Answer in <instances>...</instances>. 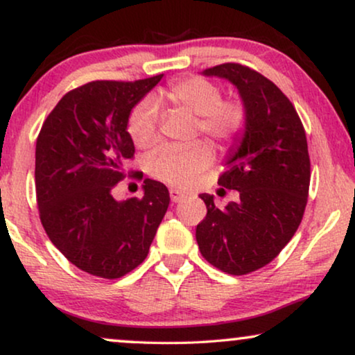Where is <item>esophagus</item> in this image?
Instances as JSON below:
<instances>
[{
    "label": "esophagus",
    "instance_id": "obj_1",
    "mask_svg": "<svg viewBox=\"0 0 355 355\" xmlns=\"http://www.w3.org/2000/svg\"><path fill=\"white\" fill-rule=\"evenodd\" d=\"M169 197H171V200L174 203H178V202H181V200H184V198H186V193L179 191V189L171 187V189H169Z\"/></svg>",
    "mask_w": 355,
    "mask_h": 355
}]
</instances>
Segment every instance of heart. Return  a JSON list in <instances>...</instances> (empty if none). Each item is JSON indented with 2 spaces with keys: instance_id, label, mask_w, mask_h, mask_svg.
Returning <instances> with one entry per match:
<instances>
[{
  "instance_id": "obj_1",
  "label": "heart",
  "mask_w": 355,
  "mask_h": 355,
  "mask_svg": "<svg viewBox=\"0 0 355 355\" xmlns=\"http://www.w3.org/2000/svg\"><path fill=\"white\" fill-rule=\"evenodd\" d=\"M164 100L174 108L197 116V130L220 147H227L241 137L247 125V110L237 100H221L223 92L215 82L203 77L176 80L164 90ZM130 139L140 148L158 142V111L150 100L135 106L129 116ZM213 153L205 142L187 147H163L152 158L153 176L176 187H191L211 164Z\"/></svg>"
}]
</instances>
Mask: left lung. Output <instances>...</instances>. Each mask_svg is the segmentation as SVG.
Returning <instances> with one entry per match:
<instances>
[{"label":"left lung","mask_w":355,"mask_h":355,"mask_svg":"<svg viewBox=\"0 0 355 355\" xmlns=\"http://www.w3.org/2000/svg\"><path fill=\"white\" fill-rule=\"evenodd\" d=\"M230 80L247 110V125L226 157L218 184L239 192L220 210L202 193L207 216L198 223V249L208 263L230 275L268 265L302 221L310 186L304 125L288 96L250 67L225 62L202 72Z\"/></svg>","instance_id":"left-lung-1"}]
</instances>
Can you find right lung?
Wrapping results in <instances>:
<instances>
[{
    "mask_svg": "<svg viewBox=\"0 0 355 355\" xmlns=\"http://www.w3.org/2000/svg\"><path fill=\"white\" fill-rule=\"evenodd\" d=\"M162 77L95 80L67 92L38 134L42 225L72 265L98 278H121L142 263L168 210V189L153 179L144 181L142 198L113 197L135 152L130 111Z\"/></svg>",
    "mask_w": 355,
    "mask_h": 355,
    "instance_id": "add662e5",
    "label": "right lung"
}]
</instances>
